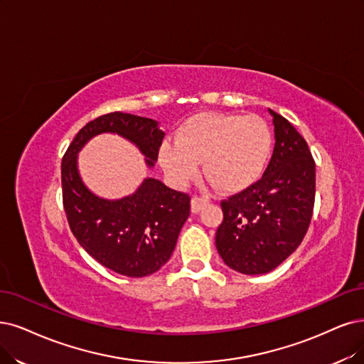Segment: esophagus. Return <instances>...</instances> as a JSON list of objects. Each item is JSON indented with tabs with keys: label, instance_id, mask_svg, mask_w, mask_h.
I'll list each match as a JSON object with an SVG mask.
<instances>
[{
	"label": "esophagus",
	"instance_id": "34e87169",
	"mask_svg": "<svg viewBox=\"0 0 364 364\" xmlns=\"http://www.w3.org/2000/svg\"><path fill=\"white\" fill-rule=\"evenodd\" d=\"M208 204V199L203 198V196H193L192 198V203H191V208L192 213H199L203 210V207H205Z\"/></svg>",
	"mask_w": 364,
	"mask_h": 364
}]
</instances>
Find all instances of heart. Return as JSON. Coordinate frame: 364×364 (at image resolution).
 <instances>
[{
  "instance_id": "heart-1",
  "label": "heart",
  "mask_w": 364,
  "mask_h": 364,
  "mask_svg": "<svg viewBox=\"0 0 364 364\" xmlns=\"http://www.w3.org/2000/svg\"><path fill=\"white\" fill-rule=\"evenodd\" d=\"M273 134L258 115L203 112L189 118L160 148V164L171 181L186 186L204 161L207 177L223 192L257 183L268 164Z\"/></svg>"
}]
</instances>
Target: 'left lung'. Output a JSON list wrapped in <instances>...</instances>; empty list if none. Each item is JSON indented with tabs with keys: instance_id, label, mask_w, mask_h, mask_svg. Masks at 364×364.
<instances>
[{
	"instance_id": "left-lung-1",
	"label": "left lung",
	"mask_w": 364,
	"mask_h": 364,
	"mask_svg": "<svg viewBox=\"0 0 364 364\" xmlns=\"http://www.w3.org/2000/svg\"><path fill=\"white\" fill-rule=\"evenodd\" d=\"M273 117L274 150L261 180L222 200L216 247L223 262L243 274L274 270L295 252L312 219L315 160L287 118Z\"/></svg>"
}]
</instances>
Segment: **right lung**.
Instances as JSON below:
<instances>
[{"mask_svg": "<svg viewBox=\"0 0 364 364\" xmlns=\"http://www.w3.org/2000/svg\"><path fill=\"white\" fill-rule=\"evenodd\" d=\"M102 133H115L138 146L148 168L157 161L165 133L151 118L112 112L77 132L61 164L63 204L77 243L109 270L144 277L165 265L191 214V196L145 178L132 195L105 199L92 193L77 169V154Z\"/></svg>", "mask_w": 364, "mask_h": 364, "instance_id": "obj_1", "label": "right lung"}]
</instances>
